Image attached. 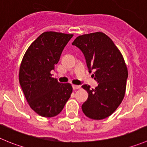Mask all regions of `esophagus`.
<instances>
[{
	"mask_svg": "<svg viewBox=\"0 0 147 147\" xmlns=\"http://www.w3.org/2000/svg\"><path fill=\"white\" fill-rule=\"evenodd\" d=\"M72 88H73L74 90H76V89H79L80 88V86H77V85H72Z\"/></svg>",
	"mask_w": 147,
	"mask_h": 147,
	"instance_id": "esophagus-1",
	"label": "esophagus"
}]
</instances>
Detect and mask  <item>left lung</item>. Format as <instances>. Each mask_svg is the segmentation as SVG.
<instances>
[{"label":"left lung","instance_id":"left-lung-1","mask_svg":"<svg viewBox=\"0 0 147 147\" xmlns=\"http://www.w3.org/2000/svg\"><path fill=\"white\" fill-rule=\"evenodd\" d=\"M72 44L83 52L89 72L95 71L92 76L98 83L95 88L82 86L88 94L82 110L93 120L106 118L125 96L128 72L123 55L113 41L101 32L80 35Z\"/></svg>","mask_w":147,"mask_h":147}]
</instances>
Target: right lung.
<instances>
[{
    "label": "right lung",
    "mask_w": 147,
    "mask_h": 147,
    "mask_svg": "<svg viewBox=\"0 0 147 147\" xmlns=\"http://www.w3.org/2000/svg\"><path fill=\"white\" fill-rule=\"evenodd\" d=\"M72 36L52 31L43 32L32 42L22 59L20 86L31 109L42 117L59 115L72 92L70 83H59L51 74Z\"/></svg>",
    "instance_id": "right-lung-1"
}]
</instances>
